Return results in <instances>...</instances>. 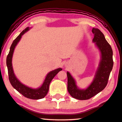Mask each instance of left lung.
<instances>
[{"label":"left lung","instance_id":"left-lung-1","mask_svg":"<svg viewBox=\"0 0 122 122\" xmlns=\"http://www.w3.org/2000/svg\"><path fill=\"white\" fill-rule=\"evenodd\" d=\"M93 41L98 48L101 54V60L96 71L93 82L86 90L79 89L71 74L67 72V90L70 95L79 100H86L103 90L106 87L113 66L112 47L106 40L103 34L98 29L93 28Z\"/></svg>","mask_w":122,"mask_h":122}]
</instances>
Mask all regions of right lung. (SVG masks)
<instances>
[{"label": "right lung", "mask_w": 122, "mask_h": 122, "mask_svg": "<svg viewBox=\"0 0 122 122\" xmlns=\"http://www.w3.org/2000/svg\"><path fill=\"white\" fill-rule=\"evenodd\" d=\"M29 30V27H26L24 30L13 41L11 46L10 48V51L6 57V65H7L8 75H9V80L14 88L15 90L23 95L24 97L32 99H39L43 98L47 95L49 90V85L51 81L55 76L57 74V73L61 71L62 68H59L52 71L48 73L46 76L44 83H42L41 86L37 89H33L26 86L23 83H21L18 78L15 76L14 73L13 66H12V57L14 51L15 46L19 41L22 35H24L25 32Z\"/></svg>", "instance_id": "obj_1"}]
</instances>
